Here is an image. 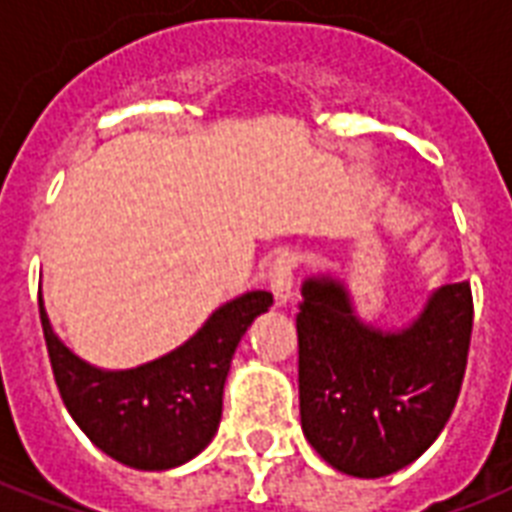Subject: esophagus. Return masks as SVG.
Here are the masks:
<instances>
[{"instance_id": "obj_1", "label": "esophagus", "mask_w": 512, "mask_h": 512, "mask_svg": "<svg viewBox=\"0 0 512 512\" xmlns=\"http://www.w3.org/2000/svg\"><path fill=\"white\" fill-rule=\"evenodd\" d=\"M295 271H297V257L292 252H281L276 260L271 263V271H268V284H271V292L276 297V305H287L295 295Z\"/></svg>"}]
</instances>
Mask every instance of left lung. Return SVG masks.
Here are the masks:
<instances>
[{"mask_svg": "<svg viewBox=\"0 0 512 512\" xmlns=\"http://www.w3.org/2000/svg\"><path fill=\"white\" fill-rule=\"evenodd\" d=\"M470 332L468 281L433 292L420 316L398 332L358 319L340 281H305L297 342L308 444L332 468L356 478L406 468L452 417Z\"/></svg>", "mask_w": 512, "mask_h": 512, "instance_id": "left-lung-1", "label": "left lung"}]
</instances>
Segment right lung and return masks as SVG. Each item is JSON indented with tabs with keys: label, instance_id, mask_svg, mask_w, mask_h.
Instances as JSON below:
<instances>
[{
	"label": "right lung",
	"instance_id": "add662e5",
	"mask_svg": "<svg viewBox=\"0 0 512 512\" xmlns=\"http://www.w3.org/2000/svg\"><path fill=\"white\" fill-rule=\"evenodd\" d=\"M271 305V292H247L217 308L180 348L122 372L74 356L52 332L42 297L39 316L60 398L84 436L122 465L170 470L193 460L217 433L236 345Z\"/></svg>",
	"mask_w": 512,
	"mask_h": 512
}]
</instances>
